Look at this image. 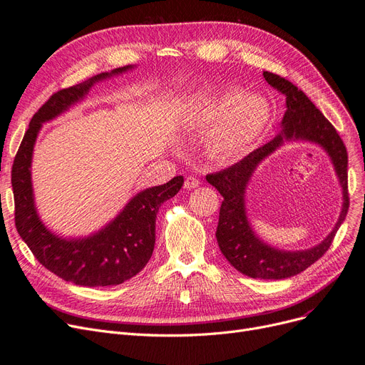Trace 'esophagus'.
Here are the masks:
<instances>
[{
  "label": "esophagus",
  "instance_id": "obj_1",
  "mask_svg": "<svg viewBox=\"0 0 365 365\" xmlns=\"http://www.w3.org/2000/svg\"><path fill=\"white\" fill-rule=\"evenodd\" d=\"M199 184H200V181H199L197 178H193V177H188V178H185V181H184V187L188 188V190H192V188L199 187Z\"/></svg>",
  "mask_w": 365,
  "mask_h": 365
}]
</instances>
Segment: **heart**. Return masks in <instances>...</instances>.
Listing matches in <instances>:
<instances>
[{
	"mask_svg": "<svg viewBox=\"0 0 365 365\" xmlns=\"http://www.w3.org/2000/svg\"><path fill=\"white\" fill-rule=\"evenodd\" d=\"M242 92H228L199 113V120L218 119L208 134V148L219 158H234L254 146L270 120V106L258 95L241 98Z\"/></svg>",
	"mask_w": 365,
	"mask_h": 365,
	"instance_id": "heart-1",
	"label": "heart"
}]
</instances>
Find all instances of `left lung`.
I'll use <instances>...</instances> for the list:
<instances>
[{
    "label": "left lung",
    "instance_id": "8db88e82",
    "mask_svg": "<svg viewBox=\"0 0 365 365\" xmlns=\"http://www.w3.org/2000/svg\"><path fill=\"white\" fill-rule=\"evenodd\" d=\"M262 75L273 89L285 95L287 110L281 133L231 168L207 175V181L223 196L216 238L225 258L234 269L250 278L285 279L304 272L322 258L346 219L349 210L347 150L334 125L302 91L276 73L266 71ZM290 140H305L322 145L333 161L344 190V207L334 230L322 244L305 251H282L264 244L252 230L245 215V188L255 169L284 141Z\"/></svg>",
    "mask_w": 365,
    "mask_h": 365
}]
</instances>
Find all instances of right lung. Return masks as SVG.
<instances>
[{"label":"right lung","mask_w":365,"mask_h":365,"mask_svg":"<svg viewBox=\"0 0 365 365\" xmlns=\"http://www.w3.org/2000/svg\"><path fill=\"white\" fill-rule=\"evenodd\" d=\"M133 69L131 65L98 73L77 86L54 93L31 118L11 168L15 196V223L36 259L58 278L75 285H118L139 273L153 257L158 208L180 192L182 177L137 193L103 230L89 237L65 238L49 231L37 215L33 184V149L42 123L53 120L83 101L98 81Z\"/></svg>","instance_id":"1"}]
</instances>
